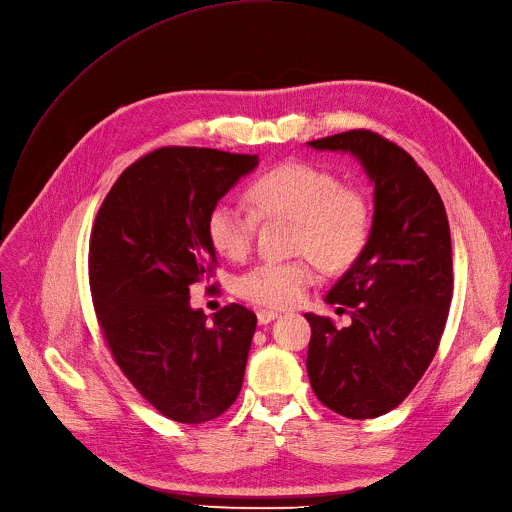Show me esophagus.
Returning <instances> with one entry per match:
<instances>
[{
  "label": "esophagus",
  "instance_id": "obj_1",
  "mask_svg": "<svg viewBox=\"0 0 512 512\" xmlns=\"http://www.w3.org/2000/svg\"><path fill=\"white\" fill-rule=\"evenodd\" d=\"M277 317H279V313H277V311H269V309H262V311H258V323H260V325H267V323L275 321Z\"/></svg>",
  "mask_w": 512,
  "mask_h": 512
}]
</instances>
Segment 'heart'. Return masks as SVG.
I'll return each mask as SVG.
<instances>
[{
    "label": "heart",
    "mask_w": 512,
    "mask_h": 512,
    "mask_svg": "<svg viewBox=\"0 0 512 512\" xmlns=\"http://www.w3.org/2000/svg\"><path fill=\"white\" fill-rule=\"evenodd\" d=\"M252 212L218 201L208 216V237L227 258L252 250L258 220H294V250L311 254L325 271H342L361 256L370 239V206L351 187L309 163H283L258 176L245 191ZM311 258L262 262L237 279V292L256 304H294L315 281Z\"/></svg>",
    "instance_id": "obj_1"
}]
</instances>
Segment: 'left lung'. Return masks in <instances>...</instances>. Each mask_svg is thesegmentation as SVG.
Segmentation results:
<instances>
[{"label":"left lung","instance_id":"1","mask_svg":"<svg viewBox=\"0 0 512 512\" xmlns=\"http://www.w3.org/2000/svg\"><path fill=\"white\" fill-rule=\"evenodd\" d=\"M306 145L353 155L374 187L370 239L325 296L349 309L351 325L306 313V370L332 412L378 418L412 393L437 353L454 292L447 214L431 178L395 142L351 130Z\"/></svg>","mask_w":512,"mask_h":512}]
</instances>
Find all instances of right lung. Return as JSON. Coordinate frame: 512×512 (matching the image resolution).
<instances>
[{"mask_svg": "<svg viewBox=\"0 0 512 512\" xmlns=\"http://www.w3.org/2000/svg\"><path fill=\"white\" fill-rule=\"evenodd\" d=\"M258 155L163 147L117 178L90 237V288L102 334L159 414L182 424L218 418L237 399L256 332L241 304L212 323L189 290L212 275L208 216Z\"/></svg>", "mask_w": 512, "mask_h": 512, "instance_id": "1", "label": "right lung"}]
</instances>
